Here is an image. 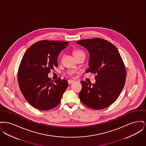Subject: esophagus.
Here are the masks:
<instances>
[{
  "label": "esophagus",
  "instance_id": "obj_1",
  "mask_svg": "<svg viewBox=\"0 0 146 146\" xmlns=\"http://www.w3.org/2000/svg\"><path fill=\"white\" fill-rule=\"evenodd\" d=\"M74 82V81L73 80H69L68 81V84H71L73 83Z\"/></svg>",
  "mask_w": 146,
  "mask_h": 146
}]
</instances>
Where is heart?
<instances>
[{
    "instance_id": "1",
    "label": "heart",
    "mask_w": 146,
    "mask_h": 146,
    "mask_svg": "<svg viewBox=\"0 0 146 146\" xmlns=\"http://www.w3.org/2000/svg\"><path fill=\"white\" fill-rule=\"evenodd\" d=\"M83 54V52L80 51H79V50H74L73 51V54H74V55L75 57L76 56L80 55V54Z\"/></svg>"
}]
</instances>
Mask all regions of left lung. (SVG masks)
<instances>
[{"label":"left lung","mask_w":146,"mask_h":146,"mask_svg":"<svg viewBox=\"0 0 146 146\" xmlns=\"http://www.w3.org/2000/svg\"><path fill=\"white\" fill-rule=\"evenodd\" d=\"M90 54L89 68L85 73L96 74V83L82 81L79 94L82 102L94 110L104 109L113 104L123 90L126 80L125 65L116 47L101 38L76 42Z\"/></svg>","instance_id":"left-lung-1"}]
</instances>
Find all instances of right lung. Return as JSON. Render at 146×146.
<instances>
[{"label":"right lung","instance_id":"add662e5","mask_svg":"<svg viewBox=\"0 0 146 146\" xmlns=\"http://www.w3.org/2000/svg\"><path fill=\"white\" fill-rule=\"evenodd\" d=\"M67 42L41 40L31 45L21 60L17 75L22 94L29 104L40 111L51 110L61 102L68 82L58 78L51 81L48 75L58 66L57 57Z\"/></svg>","mask_w":146,"mask_h":146}]
</instances>
